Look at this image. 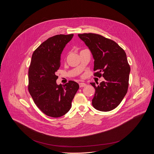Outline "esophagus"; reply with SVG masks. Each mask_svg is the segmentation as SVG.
Masks as SVG:
<instances>
[{"label": "esophagus", "instance_id": "obj_1", "mask_svg": "<svg viewBox=\"0 0 154 154\" xmlns=\"http://www.w3.org/2000/svg\"><path fill=\"white\" fill-rule=\"evenodd\" d=\"M87 86V84L85 83H83V82H81V83H79V87L80 88H82V87H85Z\"/></svg>", "mask_w": 154, "mask_h": 154}]
</instances>
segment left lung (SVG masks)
<instances>
[{"label": "left lung", "mask_w": 154, "mask_h": 154, "mask_svg": "<svg viewBox=\"0 0 154 154\" xmlns=\"http://www.w3.org/2000/svg\"><path fill=\"white\" fill-rule=\"evenodd\" d=\"M78 37L92 53L94 70L98 71L94 75L99 78L103 76L105 79L98 86L95 82L90 83L95 89L92 104L99 111L113 110L128 92L131 68L126 54L115 42L102 35L85 33L78 34Z\"/></svg>", "instance_id": "obj_1"}]
</instances>
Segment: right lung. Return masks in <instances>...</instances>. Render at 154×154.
Segmentation results:
<instances>
[{
	"instance_id": "add662e5",
	"label": "right lung",
	"mask_w": 154,
	"mask_h": 154,
	"mask_svg": "<svg viewBox=\"0 0 154 154\" xmlns=\"http://www.w3.org/2000/svg\"><path fill=\"white\" fill-rule=\"evenodd\" d=\"M73 34L56 35L48 38L33 53L28 70L29 92L35 104L45 114L59 117L71 108L79 88L73 81L57 85L56 72L60 66L62 53Z\"/></svg>"
}]
</instances>
